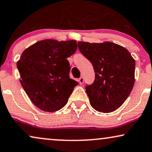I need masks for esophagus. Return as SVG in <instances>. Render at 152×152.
Wrapping results in <instances>:
<instances>
[{
	"label": "esophagus",
	"instance_id": "34e87169",
	"mask_svg": "<svg viewBox=\"0 0 152 152\" xmlns=\"http://www.w3.org/2000/svg\"><path fill=\"white\" fill-rule=\"evenodd\" d=\"M78 82H79L80 84H83L84 82V78L83 77H80L79 78V79H78Z\"/></svg>",
	"mask_w": 152,
	"mask_h": 152
}]
</instances>
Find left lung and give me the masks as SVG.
I'll return each instance as SVG.
<instances>
[{
  "label": "left lung",
  "instance_id": "8db88e82",
  "mask_svg": "<svg viewBox=\"0 0 152 152\" xmlns=\"http://www.w3.org/2000/svg\"><path fill=\"white\" fill-rule=\"evenodd\" d=\"M78 45L95 73L94 83L86 87L91 106L104 113L117 110L134 86L135 60L126 48L113 42H78Z\"/></svg>",
  "mask_w": 152,
  "mask_h": 152
}]
</instances>
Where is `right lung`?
I'll use <instances>...</instances> for the list:
<instances>
[{
	"label": "right lung",
	"instance_id": "right-lung-1",
	"mask_svg": "<svg viewBox=\"0 0 152 152\" xmlns=\"http://www.w3.org/2000/svg\"><path fill=\"white\" fill-rule=\"evenodd\" d=\"M77 49L75 40L44 39L22 53L17 68L20 82L31 102L46 112H56L66 104L78 85L69 78L66 58Z\"/></svg>",
	"mask_w": 152,
	"mask_h": 152
}]
</instances>
